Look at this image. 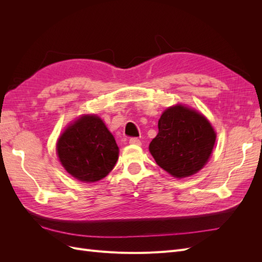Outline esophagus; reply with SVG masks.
Instances as JSON below:
<instances>
[{
    "label": "esophagus",
    "mask_w": 262,
    "mask_h": 262,
    "mask_svg": "<svg viewBox=\"0 0 262 262\" xmlns=\"http://www.w3.org/2000/svg\"><path fill=\"white\" fill-rule=\"evenodd\" d=\"M129 143H130V144H133V145H140V144H141V141H140V139H138V138H131V139L129 140Z\"/></svg>",
    "instance_id": "esophagus-1"
}]
</instances>
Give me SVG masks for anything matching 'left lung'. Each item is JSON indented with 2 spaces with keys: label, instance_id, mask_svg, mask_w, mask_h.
I'll use <instances>...</instances> for the list:
<instances>
[{
  "label": "left lung",
  "instance_id": "obj_1",
  "mask_svg": "<svg viewBox=\"0 0 262 262\" xmlns=\"http://www.w3.org/2000/svg\"><path fill=\"white\" fill-rule=\"evenodd\" d=\"M215 140V131L202 114L176 105L162 114L158 133L148 149L161 168L172 177L184 178L207 164Z\"/></svg>",
  "mask_w": 262,
  "mask_h": 262
}]
</instances>
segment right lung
I'll return each instance as SVG.
<instances>
[{
  "label": "right lung",
  "instance_id": "1",
  "mask_svg": "<svg viewBox=\"0 0 262 262\" xmlns=\"http://www.w3.org/2000/svg\"><path fill=\"white\" fill-rule=\"evenodd\" d=\"M57 153L71 176L84 182H95L113 170L119 147L98 116L85 115L61 134Z\"/></svg>",
  "mask_w": 262,
  "mask_h": 262
}]
</instances>
